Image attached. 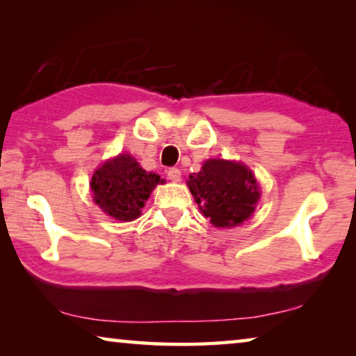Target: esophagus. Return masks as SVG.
Wrapping results in <instances>:
<instances>
[{
	"label": "esophagus",
	"instance_id": "obj_1",
	"mask_svg": "<svg viewBox=\"0 0 356 356\" xmlns=\"http://www.w3.org/2000/svg\"><path fill=\"white\" fill-rule=\"evenodd\" d=\"M168 174V179L171 180V182H179L180 176H182V172H180L179 168H170V170L166 171Z\"/></svg>",
	"mask_w": 356,
	"mask_h": 356
}]
</instances>
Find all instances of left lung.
Returning a JSON list of instances; mask_svg holds the SVG:
<instances>
[{
	"instance_id": "1",
	"label": "left lung",
	"mask_w": 356,
	"mask_h": 356,
	"mask_svg": "<svg viewBox=\"0 0 356 356\" xmlns=\"http://www.w3.org/2000/svg\"><path fill=\"white\" fill-rule=\"evenodd\" d=\"M186 185L206 218L216 227L242 225L254 212L261 191L254 174L240 161L210 159Z\"/></svg>"
}]
</instances>
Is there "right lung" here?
I'll use <instances>...</instances> for the list:
<instances>
[{
    "instance_id": "add662e5",
    "label": "right lung",
    "mask_w": 356,
    "mask_h": 356,
    "mask_svg": "<svg viewBox=\"0 0 356 356\" xmlns=\"http://www.w3.org/2000/svg\"><path fill=\"white\" fill-rule=\"evenodd\" d=\"M160 182V176L144 171L130 154H119L95 170L91 179L94 202L119 221H134Z\"/></svg>"
}]
</instances>
